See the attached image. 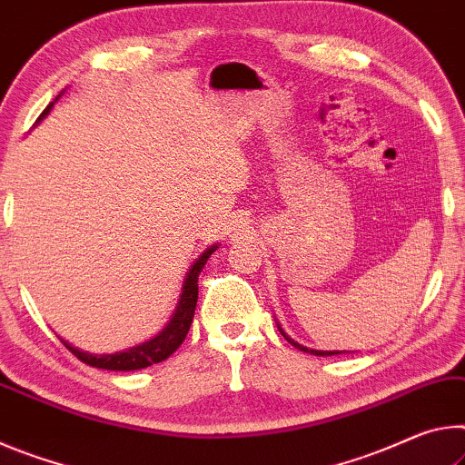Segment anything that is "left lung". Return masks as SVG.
<instances>
[{
    "instance_id": "obj_1",
    "label": "left lung",
    "mask_w": 465,
    "mask_h": 465,
    "mask_svg": "<svg viewBox=\"0 0 465 465\" xmlns=\"http://www.w3.org/2000/svg\"><path fill=\"white\" fill-rule=\"evenodd\" d=\"M278 330H280V333H282V336H284L288 341H291V344H292L294 348L302 350V352H311V354H315V356H331V354H340V352H331V350H311V348H304V346H301V344H299V341H294L291 336H286L284 330H282V327H280V325H278Z\"/></svg>"
}]
</instances>
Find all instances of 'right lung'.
I'll list each match as a JSON object with an SVG mask.
<instances>
[{"label":"right lung","mask_w":465,"mask_h":465,"mask_svg":"<svg viewBox=\"0 0 465 465\" xmlns=\"http://www.w3.org/2000/svg\"><path fill=\"white\" fill-rule=\"evenodd\" d=\"M51 106H53V103L43 111V115L39 119L47 115V113L51 111ZM216 249H218V245H212L210 249H205L203 253L197 257L195 263L192 265V270L187 272V278H185V282H183V291H181V299H179L177 309H174L171 322L166 323V327L161 333H158V336H154L148 341H143V344H140V346L127 348V350H124V352H115V354H88V352H82V350H78V348H74L72 344H67L65 340H61V341H64L65 348L70 350L74 356H78L82 362L90 364V367L106 369V371H138V369L150 367V364L166 361L174 352V350L183 344L189 327H192L195 304H197V278H200V272L203 270L208 257L214 253Z\"/></svg>","instance_id":"obj_1"}]
</instances>
